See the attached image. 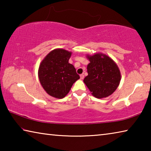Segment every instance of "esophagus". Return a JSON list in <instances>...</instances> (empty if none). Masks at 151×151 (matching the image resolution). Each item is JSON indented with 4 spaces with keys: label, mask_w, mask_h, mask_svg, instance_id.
Returning a JSON list of instances; mask_svg holds the SVG:
<instances>
[{
    "label": "esophagus",
    "mask_w": 151,
    "mask_h": 151,
    "mask_svg": "<svg viewBox=\"0 0 151 151\" xmlns=\"http://www.w3.org/2000/svg\"><path fill=\"white\" fill-rule=\"evenodd\" d=\"M80 77H81V79H82V80H83V79H84V78H85V75H84L83 74H82V75H80Z\"/></svg>",
    "instance_id": "1"
}]
</instances>
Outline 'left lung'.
<instances>
[{"label":"left lung","instance_id":"left-lung-1","mask_svg":"<svg viewBox=\"0 0 151 151\" xmlns=\"http://www.w3.org/2000/svg\"><path fill=\"white\" fill-rule=\"evenodd\" d=\"M86 58L90 63L84 83L96 98L110 96L116 91L121 79L118 66L111 58L102 53L87 55Z\"/></svg>","mask_w":151,"mask_h":151}]
</instances>
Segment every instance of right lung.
<instances>
[{
	"mask_svg": "<svg viewBox=\"0 0 151 151\" xmlns=\"http://www.w3.org/2000/svg\"><path fill=\"white\" fill-rule=\"evenodd\" d=\"M72 52L57 48L48 53L40 63L38 75L42 88L50 96L63 99L74 83L80 78L75 68L68 63Z\"/></svg>",
	"mask_w": 151,
	"mask_h": 151,
	"instance_id": "obj_1",
	"label": "right lung"
}]
</instances>
